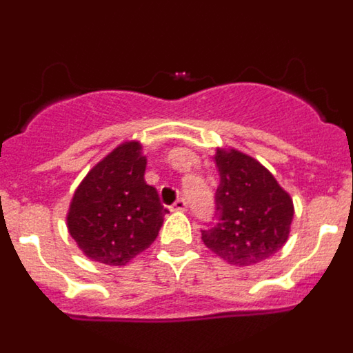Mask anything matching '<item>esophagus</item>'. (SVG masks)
I'll list each match as a JSON object with an SVG mask.
<instances>
[{"label":"esophagus","mask_w":353,"mask_h":353,"mask_svg":"<svg viewBox=\"0 0 353 353\" xmlns=\"http://www.w3.org/2000/svg\"><path fill=\"white\" fill-rule=\"evenodd\" d=\"M171 210L173 212H185L187 210V201L185 199H176L173 205H171Z\"/></svg>","instance_id":"esophagus-1"}]
</instances>
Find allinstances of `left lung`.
Returning <instances> with one entry per match:
<instances>
[{
  "label": "left lung",
  "instance_id": "obj_1",
  "mask_svg": "<svg viewBox=\"0 0 353 353\" xmlns=\"http://www.w3.org/2000/svg\"><path fill=\"white\" fill-rule=\"evenodd\" d=\"M221 182L215 194L219 223L201 230L203 244L235 267L274 256L290 236L293 199L274 174L235 148L215 150Z\"/></svg>",
  "mask_w": 353,
  "mask_h": 353
}]
</instances>
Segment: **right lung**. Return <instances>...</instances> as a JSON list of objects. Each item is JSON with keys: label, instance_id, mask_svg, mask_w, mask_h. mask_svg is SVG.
I'll return each mask as SVG.
<instances>
[{"label": "right lung", "instance_id": "obj_1", "mask_svg": "<svg viewBox=\"0 0 353 353\" xmlns=\"http://www.w3.org/2000/svg\"><path fill=\"white\" fill-rule=\"evenodd\" d=\"M145 170L141 143L123 141L77 185L67 228L88 260L123 267L157 239L168 208L146 183Z\"/></svg>", "mask_w": 353, "mask_h": 353}]
</instances>
